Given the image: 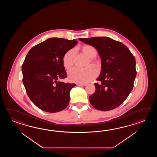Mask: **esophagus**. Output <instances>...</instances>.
<instances>
[{
  "label": "esophagus",
  "mask_w": 157,
  "mask_h": 157,
  "mask_svg": "<svg viewBox=\"0 0 157 157\" xmlns=\"http://www.w3.org/2000/svg\"><path fill=\"white\" fill-rule=\"evenodd\" d=\"M77 85L78 86H86V84H85V83H77Z\"/></svg>",
  "instance_id": "obj_1"
}]
</instances>
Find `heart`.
<instances>
[{
  "label": "heart",
  "mask_w": 157,
  "mask_h": 157,
  "mask_svg": "<svg viewBox=\"0 0 157 157\" xmlns=\"http://www.w3.org/2000/svg\"><path fill=\"white\" fill-rule=\"evenodd\" d=\"M82 52L87 56L90 58V62L93 61V58L97 56V51L94 47L86 45L82 47ZM76 50L71 49L67 51L63 57V64L66 68H69L75 63ZM98 71L93 67H86L81 68L74 67L68 71V76L71 81L77 83H86L94 80L97 77Z\"/></svg>",
  "instance_id": "1"
}]
</instances>
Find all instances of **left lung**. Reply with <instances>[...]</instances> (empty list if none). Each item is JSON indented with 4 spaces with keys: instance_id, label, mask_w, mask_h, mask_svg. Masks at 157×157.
<instances>
[{
    "instance_id": "obj_1",
    "label": "left lung",
    "mask_w": 157,
    "mask_h": 157,
    "mask_svg": "<svg viewBox=\"0 0 157 157\" xmlns=\"http://www.w3.org/2000/svg\"><path fill=\"white\" fill-rule=\"evenodd\" d=\"M94 47L101 60V71L89 97L98 110H112L124 103L132 90L136 76L135 58L124 44L108 37L79 38Z\"/></svg>"
}]
</instances>
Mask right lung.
Returning <instances> with one entry per match:
<instances>
[{
    "label": "right lung",
    "instance_id": "1",
    "mask_svg": "<svg viewBox=\"0 0 157 157\" xmlns=\"http://www.w3.org/2000/svg\"><path fill=\"white\" fill-rule=\"evenodd\" d=\"M77 44L76 39L50 38L33 47L22 66V81L27 94L41 110L55 113L63 110L70 101L75 83L58 80L67 77L63 57Z\"/></svg>",
    "mask_w": 157,
    "mask_h": 157
}]
</instances>
